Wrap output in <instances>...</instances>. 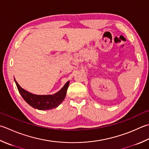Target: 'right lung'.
<instances>
[{
  "label": "right lung",
  "instance_id": "right-lung-1",
  "mask_svg": "<svg viewBox=\"0 0 149 149\" xmlns=\"http://www.w3.org/2000/svg\"><path fill=\"white\" fill-rule=\"evenodd\" d=\"M15 82L18 88L20 94L28 104L34 109L40 110H51L57 108L65 100L67 89L68 88L70 81H67L65 85L59 92L52 95H37L26 91L22 88L17 81Z\"/></svg>",
  "mask_w": 149,
  "mask_h": 149
}]
</instances>
